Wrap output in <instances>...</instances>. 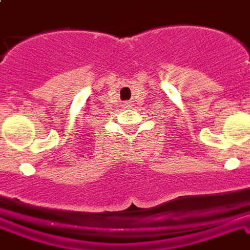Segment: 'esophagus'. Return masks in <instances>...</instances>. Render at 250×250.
<instances>
[{
    "label": "esophagus",
    "mask_w": 250,
    "mask_h": 250,
    "mask_svg": "<svg viewBox=\"0 0 250 250\" xmlns=\"http://www.w3.org/2000/svg\"><path fill=\"white\" fill-rule=\"evenodd\" d=\"M129 105H130V104H129V103H128V102L125 103V107H129Z\"/></svg>",
    "instance_id": "1"
}]
</instances>
